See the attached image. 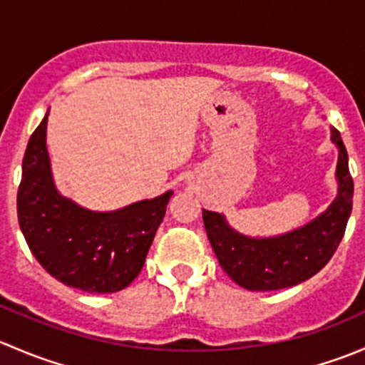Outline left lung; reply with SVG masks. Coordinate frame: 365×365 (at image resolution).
Listing matches in <instances>:
<instances>
[{
  "instance_id": "1",
  "label": "left lung",
  "mask_w": 365,
  "mask_h": 365,
  "mask_svg": "<svg viewBox=\"0 0 365 365\" xmlns=\"http://www.w3.org/2000/svg\"><path fill=\"white\" fill-rule=\"evenodd\" d=\"M337 146V196L316 219L277 237H247L227 224L222 213L203 210V222L222 270L251 292L292 288L318 274L341 244L353 205L348 152L337 128H330Z\"/></svg>"
}]
</instances>
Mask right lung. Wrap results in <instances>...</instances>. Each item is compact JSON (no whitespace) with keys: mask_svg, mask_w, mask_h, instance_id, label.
<instances>
[{"mask_svg":"<svg viewBox=\"0 0 365 365\" xmlns=\"http://www.w3.org/2000/svg\"><path fill=\"white\" fill-rule=\"evenodd\" d=\"M47 111L29 138L17 192V217L29 251L70 288L116 293L139 275L173 190L153 200L95 212L61 196L47 153Z\"/></svg>","mask_w":365,"mask_h":365,"instance_id":"right-lung-1","label":"right lung"}]
</instances>
